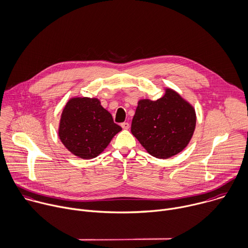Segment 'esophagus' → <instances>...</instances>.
<instances>
[{
	"mask_svg": "<svg viewBox=\"0 0 248 248\" xmlns=\"http://www.w3.org/2000/svg\"><path fill=\"white\" fill-rule=\"evenodd\" d=\"M121 127H122L123 129H129L130 124H129L128 122H123V123H121Z\"/></svg>",
	"mask_w": 248,
	"mask_h": 248,
	"instance_id": "esophagus-1",
	"label": "esophagus"
}]
</instances>
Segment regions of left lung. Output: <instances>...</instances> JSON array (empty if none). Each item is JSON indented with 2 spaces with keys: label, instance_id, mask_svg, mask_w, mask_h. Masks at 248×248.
<instances>
[{
  "label": "left lung",
  "instance_id": "left-lung-1",
  "mask_svg": "<svg viewBox=\"0 0 248 248\" xmlns=\"http://www.w3.org/2000/svg\"><path fill=\"white\" fill-rule=\"evenodd\" d=\"M195 122L193 108L178 93L166 89L157 101H139L131 132L151 155L166 159L187 145Z\"/></svg>",
  "mask_w": 248,
  "mask_h": 248
}]
</instances>
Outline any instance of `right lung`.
Returning <instances> with one entry per match:
<instances>
[{
  "label": "right lung",
  "mask_w": 248,
  "mask_h": 248,
  "mask_svg": "<svg viewBox=\"0 0 248 248\" xmlns=\"http://www.w3.org/2000/svg\"><path fill=\"white\" fill-rule=\"evenodd\" d=\"M121 130L97 98L74 97L62 111L59 136L70 153L90 159L104 152Z\"/></svg>",
  "instance_id": "obj_1"
}]
</instances>
